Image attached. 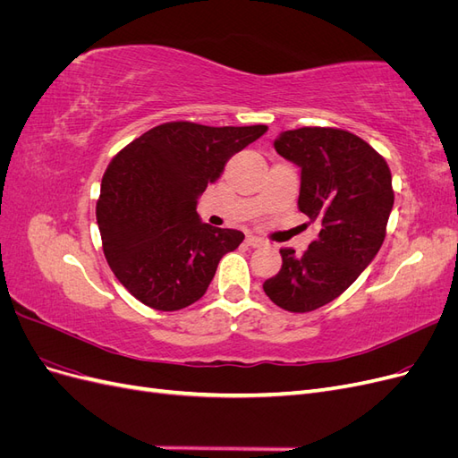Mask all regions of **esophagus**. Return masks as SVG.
<instances>
[{
  "instance_id": "34e87169",
  "label": "esophagus",
  "mask_w": 458,
  "mask_h": 458,
  "mask_svg": "<svg viewBox=\"0 0 458 458\" xmlns=\"http://www.w3.org/2000/svg\"><path fill=\"white\" fill-rule=\"evenodd\" d=\"M246 242H248V246H252V248H259V246H266L267 244V241L256 237V234H248Z\"/></svg>"
}]
</instances>
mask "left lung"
Here are the masks:
<instances>
[{
	"mask_svg": "<svg viewBox=\"0 0 458 458\" xmlns=\"http://www.w3.org/2000/svg\"><path fill=\"white\" fill-rule=\"evenodd\" d=\"M273 147L301 168L298 208L321 231L306 252L281 248L283 267L263 290L279 308L308 313L338 298L378 254L394 206L392 172L340 128L288 130Z\"/></svg>",
	"mask_w": 458,
	"mask_h": 458,
	"instance_id": "obj_1",
	"label": "left lung"
}]
</instances>
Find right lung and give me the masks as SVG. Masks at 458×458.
Listing matches in <instances>:
<instances>
[{
    "label": "right lung",
    "mask_w": 458,
    "mask_h": 458,
    "mask_svg": "<svg viewBox=\"0 0 458 458\" xmlns=\"http://www.w3.org/2000/svg\"><path fill=\"white\" fill-rule=\"evenodd\" d=\"M267 126L212 128L165 122L110 160L97 200L103 252L116 279L145 306L177 311L204 296L224 254L244 234L202 224L197 199L234 152Z\"/></svg>",
    "instance_id": "1"
}]
</instances>
